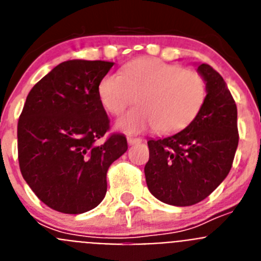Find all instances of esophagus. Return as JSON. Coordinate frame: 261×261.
I'll use <instances>...</instances> for the list:
<instances>
[{"label": "esophagus", "mask_w": 261, "mask_h": 261, "mask_svg": "<svg viewBox=\"0 0 261 261\" xmlns=\"http://www.w3.org/2000/svg\"><path fill=\"white\" fill-rule=\"evenodd\" d=\"M126 141H128L129 145H136V144H140V142H142V138L128 136V137H126Z\"/></svg>", "instance_id": "1"}]
</instances>
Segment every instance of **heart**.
<instances>
[{
	"label": "heart",
	"mask_w": 261,
	"mask_h": 261,
	"mask_svg": "<svg viewBox=\"0 0 261 261\" xmlns=\"http://www.w3.org/2000/svg\"><path fill=\"white\" fill-rule=\"evenodd\" d=\"M98 95L111 115L123 114L137 99L140 107L117 120L126 133L153 129L161 135L180 132L196 120L208 96L204 75L158 59H137L99 82Z\"/></svg>",
	"instance_id": "b5f03b06"
}]
</instances>
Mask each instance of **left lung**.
<instances>
[{
  "mask_svg": "<svg viewBox=\"0 0 261 261\" xmlns=\"http://www.w3.org/2000/svg\"><path fill=\"white\" fill-rule=\"evenodd\" d=\"M208 84L201 112L186 129L150 140L145 177L151 195L166 204L190 206L223 181L238 147L237 105L226 82L208 64L197 68Z\"/></svg>",
  "mask_w": 261,
  "mask_h": 261,
  "instance_id": "8db88e82",
  "label": "left lung"
}]
</instances>
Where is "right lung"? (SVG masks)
Here are the masks:
<instances>
[{"mask_svg": "<svg viewBox=\"0 0 261 261\" xmlns=\"http://www.w3.org/2000/svg\"><path fill=\"white\" fill-rule=\"evenodd\" d=\"M110 61L69 60L32 87L18 120V161L30 188L49 208L80 214L107 192V171L128 149L111 133L98 95Z\"/></svg>", "mask_w": 261, "mask_h": 261, "instance_id": "1", "label": "right lung"}]
</instances>
